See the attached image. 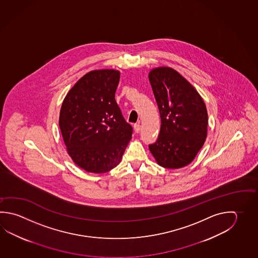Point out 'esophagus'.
Listing matches in <instances>:
<instances>
[{"label": "esophagus", "mask_w": 258, "mask_h": 258, "mask_svg": "<svg viewBox=\"0 0 258 258\" xmlns=\"http://www.w3.org/2000/svg\"><path fill=\"white\" fill-rule=\"evenodd\" d=\"M134 129H135V132H136V134H138L141 130V125L139 123H136L134 125Z\"/></svg>", "instance_id": "1"}]
</instances>
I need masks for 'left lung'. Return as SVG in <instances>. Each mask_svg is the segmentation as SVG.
<instances>
[{"label":"left lung","instance_id":"1","mask_svg":"<svg viewBox=\"0 0 258 258\" xmlns=\"http://www.w3.org/2000/svg\"><path fill=\"white\" fill-rule=\"evenodd\" d=\"M148 78L161 117L158 139L149 150L160 166L183 168L192 163L206 142V103L187 80L171 67L154 68Z\"/></svg>","mask_w":258,"mask_h":258}]
</instances>
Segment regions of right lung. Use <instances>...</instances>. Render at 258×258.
I'll use <instances>...</instances> for the list:
<instances>
[{"instance_id": "add662e5", "label": "right lung", "mask_w": 258, "mask_h": 258, "mask_svg": "<svg viewBox=\"0 0 258 258\" xmlns=\"http://www.w3.org/2000/svg\"><path fill=\"white\" fill-rule=\"evenodd\" d=\"M120 71H91L80 78L61 103L59 127L71 158L88 173L109 172L120 164L133 129L114 95Z\"/></svg>"}]
</instances>
